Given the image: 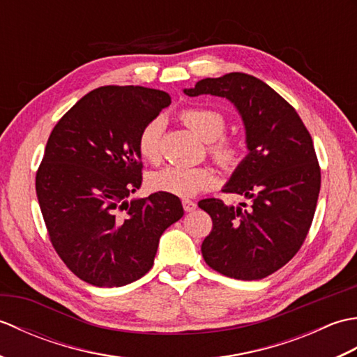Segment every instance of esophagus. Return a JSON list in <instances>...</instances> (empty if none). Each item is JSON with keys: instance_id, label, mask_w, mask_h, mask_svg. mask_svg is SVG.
<instances>
[{"instance_id": "esophagus-1", "label": "esophagus", "mask_w": 357, "mask_h": 357, "mask_svg": "<svg viewBox=\"0 0 357 357\" xmlns=\"http://www.w3.org/2000/svg\"><path fill=\"white\" fill-rule=\"evenodd\" d=\"M183 206H184V210L187 211V213H190V211H193L196 208V202L192 199H183Z\"/></svg>"}]
</instances>
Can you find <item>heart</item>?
Segmentation results:
<instances>
[{
  "instance_id": "1",
  "label": "heart",
  "mask_w": 357,
  "mask_h": 357,
  "mask_svg": "<svg viewBox=\"0 0 357 357\" xmlns=\"http://www.w3.org/2000/svg\"><path fill=\"white\" fill-rule=\"evenodd\" d=\"M183 123L202 138L208 141V153L213 161L225 170H233L244 161L245 141L241 136H224L227 119L224 113L211 107H185L179 112ZM161 135L162 121L155 118L141 128L138 135V151L142 159L149 162H156L161 156ZM216 181L215 173L208 167H187L169 165L165 169L155 172L150 178V184L156 190L170 195L193 196L199 192L208 190Z\"/></svg>"
}]
</instances>
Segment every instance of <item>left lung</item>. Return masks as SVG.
<instances>
[{"label": "left lung", "mask_w": 357, "mask_h": 357, "mask_svg": "<svg viewBox=\"0 0 357 357\" xmlns=\"http://www.w3.org/2000/svg\"><path fill=\"white\" fill-rule=\"evenodd\" d=\"M184 92L230 100L250 150L222 192L245 196L252 206L244 210L216 198L198 204L213 221L201 247L204 261L229 278H267L299 252L313 222L321 167L312 136L293 105L252 75L206 78Z\"/></svg>", "instance_id": "obj_1"}]
</instances>
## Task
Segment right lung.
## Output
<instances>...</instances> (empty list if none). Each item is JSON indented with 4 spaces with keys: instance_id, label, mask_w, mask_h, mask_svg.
I'll list each match as a JSON object with an SVG mask.
<instances>
[{
    "instance_id": "obj_1",
    "label": "right lung",
    "mask_w": 357,
    "mask_h": 357,
    "mask_svg": "<svg viewBox=\"0 0 357 357\" xmlns=\"http://www.w3.org/2000/svg\"><path fill=\"white\" fill-rule=\"evenodd\" d=\"M170 104L141 86H104L58 121L36 172V195L53 248L73 275L123 287L153 265L159 238L183 218L178 196L127 202L141 187L138 135Z\"/></svg>"
}]
</instances>
